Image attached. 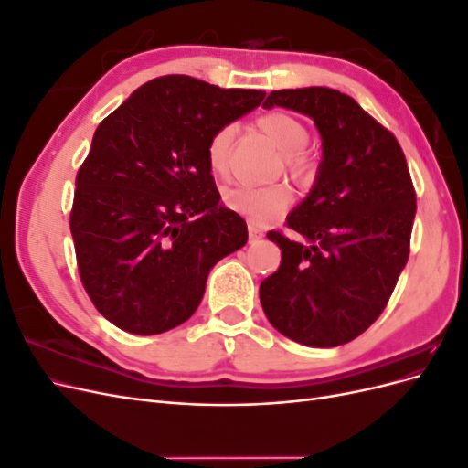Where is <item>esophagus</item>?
<instances>
[{
	"mask_svg": "<svg viewBox=\"0 0 468 468\" xmlns=\"http://www.w3.org/2000/svg\"><path fill=\"white\" fill-rule=\"evenodd\" d=\"M248 232H250V239H258V238L263 236L261 226L260 224H253V222L248 224Z\"/></svg>",
	"mask_w": 468,
	"mask_h": 468,
	"instance_id": "obj_1",
	"label": "esophagus"
}]
</instances>
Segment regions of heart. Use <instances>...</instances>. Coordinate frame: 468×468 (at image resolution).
Returning <instances> with one entry per match:
<instances>
[{
    "label": "heart",
    "instance_id": "obj_1",
    "mask_svg": "<svg viewBox=\"0 0 468 468\" xmlns=\"http://www.w3.org/2000/svg\"><path fill=\"white\" fill-rule=\"evenodd\" d=\"M260 131L273 140L282 152V164L287 174L299 183H308L316 174V164L308 154L310 140L308 126L287 111H269L258 119ZM236 136L234 124H222L212 133L207 144V164L217 177H226L230 172V152ZM292 201L291 189L285 183L271 186H236L224 193V205L244 215L251 222L265 224L285 212Z\"/></svg>",
    "mask_w": 468,
    "mask_h": 468
}]
</instances>
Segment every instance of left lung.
I'll list each match as a JSON object with an SVG mask.
<instances>
[{
    "mask_svg": "<svg viewBox=\"0 0 468 468\" xmlns=\"http://www.w3.org/2000/svg\"><path fill=\"white\" fill-rule=\"evenodd\" d=\"M314 119L322 162L313 191L267 238L281 265L261 281L267 320L292 342L344 346L385 310L410 256L416 191L394 134L356 99L330 88L279 90L263 107Z\"/></svg>",
    "mask_w": 468,
    "mask_h": 468,
    "instance_id": "1",
    "label": "left lung"
}]
</instances>
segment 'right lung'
Wrapping results in <instances>:
<instances>
[{"label":"right lung","mask_w":468,"mask_h":468,"mask_svg":"<svg viewBox=\"0 0 468 468\" xmlns=\"http://www.w3.org/2000/svg\"><path fill=\"white\" fill-rule=\"evenodd\" d=\"M263 97L162 76L99 122L69 230L81 285L117 328L154 335L189 320L212 265L248 242L246 220L220 207L207 144Z\"/></svg>","instance_id":"add662e5"}]
</instances>
